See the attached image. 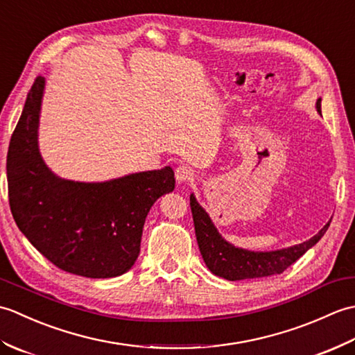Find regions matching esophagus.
I'll return each instance as SVG.
<instances>
[{
	"label": "esophagus",
	"mask_w": 355,
	"mask_h": 355,
	"mask_svg": "<svg viewBox=\"0 0 355 355\" xmlns=\"http://www.w3.org/2000/svg\"><path fill=\"white\" fill-rule=\"evenodd\" d=\"M175 180L178 183H187L191 182V180H193V171L192 168H189V166H178V168L175 169Z\"/></svg>",
	"instance_id": "obj_1"
}]
</instances>
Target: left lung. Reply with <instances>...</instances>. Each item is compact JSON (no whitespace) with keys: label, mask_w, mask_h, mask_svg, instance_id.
Returning a JSON list of instances; mask_svg holds the SVG:
<instances>
[{"label":"left lung","mask_w":355,"mask_h":355,"mask_svg":"<svg viewBox=\"0 0 355 355\" xmlns=\"http://www.w3.org/2000/svg\"><path fill=\"white\" fill-rule=\"evenodd\" d=\"M320 101L322 99L319 97L318 102H315V110H318L319 114H322ZM191 210L195 235H197L202 259H205L207 268L215 276L224 277L227 281H243V279L281 275L293 262H296L300 256L319 243L331 223L328 221L319 230L318 235H314L302 244L281 248V250L252 252L235 247L229 241H225L214 225L212 220H210L209 214L200 206L193 193H191Z\"/></svg>","instance_id":"1"}]
</instances>
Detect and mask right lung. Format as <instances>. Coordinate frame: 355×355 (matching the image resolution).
Here are the masks:
<instances>
[{"label":"right lung","instance_id":"right-lung-1","mask_svg":"<svg viewBox=\"0 0 355 355\" xmlns=\"http://www.w3.org/2000/svg\"><path fill=\"white\" fill-rule=\"evenodd\" d=\"M45 78L37 76L12 134L7 183L13 220L37 252L69 273L105 279L130 270L149 209L175 187L171 166L101 183L53 173L37 145Z\"/></svg>","mask_w":355,"mask_h":355}]
</instances>
